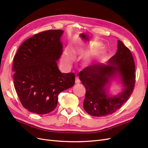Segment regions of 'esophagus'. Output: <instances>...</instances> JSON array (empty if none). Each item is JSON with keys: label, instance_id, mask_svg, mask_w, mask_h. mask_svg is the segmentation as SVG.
<instances>
[{"label": "esophagus", "instance_id": "1", "mask_svg": "<svg viewBox=\"0 0 148 148\" xmlns=\"http://www.w3.org/2000/svg\"><path fill=\"white\" fill-rule=\"evenodd\" d=\"M75 83L76 84L80 83V79H79V78L78 77H75Z\"/></svg>", "mask_w": 148, "mask_h": 148}]
</instances>
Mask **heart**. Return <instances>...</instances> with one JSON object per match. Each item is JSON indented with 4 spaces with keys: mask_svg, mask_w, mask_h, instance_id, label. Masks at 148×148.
Listing matches in <instances>:
<instances>
[{
    "mask_svg": "<svg viewBox=\"0 0 148 148\" xmlns=\"http://www.w3.org/2000/svg\"><path fill=\"white\" fill-rule=\"evenodd\" d=\"M62 60L63 62L66 65H70L72 60V57H71L70 53L69 51H66L64 53V54L62 57ZM91 62V57H86V60H85V63L86 64H89Z\"/></svg>",
    "mask_w": 148,
    "mask_h": 148,
    "instance_id": "b5f03b06",
    "label": "heart"
}]
</instances>
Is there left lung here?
<instances>
[{"instance_id":"1","label":"left lung","mask_w":148,"mask_h":148,"mask_svg":"<svg viewBox=\"0 0 148 148\" xmlns=\"http://www.w3.org/2000/svg\"><path fill=\"white\" fill-rule=\"evenodd\" d=\"M108 63L110 65H91L78 73L86 88L84 109L92 116L102 117L114 113L128 101L135 87V62L130 50L120 40L117 51ZM117 74L121 77L124 89L117 97H110L105 87Z\"/></svg>"}]
</instances>
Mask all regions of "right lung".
<instances>
[{"label": "right lung", "instance_id": "obj_1", "mask_svg": "<svg viewBox=\"0 0 148 148\" xmlns=\"http://www.w3.org/2000/svg\"><path fill=\"white\" fill-rule=\"evenodd\" d=\"M63 33L53 29L34 35L21 44L13 59L14 87L22 106L31 112H51L59 94L75 84V74L61 73L57 66Z\"/></svg>", "mask_w": 148, "mask_h": 148}]
</instances>
